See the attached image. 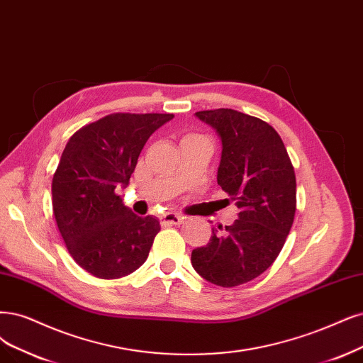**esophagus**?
Masks as SVG:
<instances>
[{"mask_svg": "<svg viewBox=\"0 0 363 363\" xmlns=\"http://www.w3.org/2000/svg\"><path fill=\"white\" fill-rule=\"evenodd\" d=\"M160 221H161V225L169 227V225H177V224H182V223H184V217L178 216V213L169 212V213H164V216L160 218Z\"/></svg>", "mask_w": 363, "mask_h": 363, "instance_id": "obj_1", "label": "esophagus"}]
</instances>
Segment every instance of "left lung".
<instances>
[{
    "instance_id": "1",
    "label": "left lung",
    "mask_w": 363,
    "mask_h": 363,
    "mask_svg": "<svg viewBox=\"0 0 363 363\" xmlns=\"http://www.w3.org/2000/svg\"><path fill=\"white\" fill-rule=\"evenodd\" d=\"M196 116L218 134L217 182L239 213L193 250L191 264L209 283L236 287L262 275L283 250L296 211V177L279 134L264 121L233 109Z\"/></svg>"
}]
</instances>
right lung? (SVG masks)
I'll list each match as a JSON object with an SVG mask.
<instances>
[{"mask_svg":"<svg viewBox=\"0 0 363 363\" xmlns=\"http://www.w3.org/2000/svg\"><path fill=\"white\" fill-rule=\"evenodd\" d=\"M172 113H113L76 131L52 179V206L74 262L101 279L145 263L160 221L139 217L115 190L130 182L146 140Z\"/></svg>","mask_w":363,"mask_h":363,"instance_id":"right-lung-1","label":"right lung"}]
</instances>
